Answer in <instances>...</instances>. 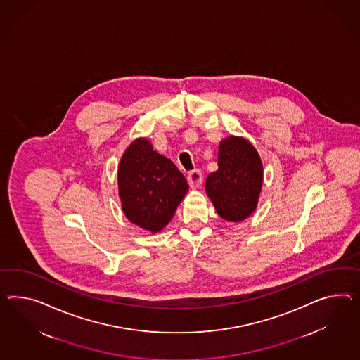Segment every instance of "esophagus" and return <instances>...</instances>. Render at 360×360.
<instances>
[{
  "label": "esophagus",
  "mask_w": 360,
  "mask_h": 360,
  "mask_svg": "<svg viewBox=\"0 0 360 360\" xmlns=\"http://www.w3.org/2000/svg\"><path fill=\"white\" fill-rule=\"evenodd\" d=\"M203 176L202 172L200 169H193L192 172L188 174V183L191 185V188H200L202 185Z\"/></svg>",
  "instance_id": "1"
}]
</instances>
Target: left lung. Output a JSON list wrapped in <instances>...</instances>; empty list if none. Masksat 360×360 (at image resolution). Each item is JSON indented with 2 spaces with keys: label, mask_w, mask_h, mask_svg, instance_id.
I'll return each mask as SVG.
<instances>
[{
  "label": "left lung",
  "mask_w": 360,
  "mask_h": 360,
  "mask_svg": "<svg viewBox=\"0 0 360 360\" xmlns=\"http://www.w3.org/2000/svg\"><path fill=\"white\" fill-rule=\"evenodd\" d=\"M262 181V162L248 139L239 136L221 139L218 169L205 181V191L218 215L235 223L247 219L257 207Z\"/></svg>",
  "instance_id": "left-lung-1"
}]
</instances>
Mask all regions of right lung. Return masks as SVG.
I'll use <instances>...</instances> for the list:
<instances>
[{
    "mask_svg": "<svg viewBox=\"0 0 360 360\" xmlns=\"http://www.w3.org/2000/svg\"><path fill=\"white\" fill-rule=\"evenodd\" d=\"M117 184L125 217L151 233L169 223L189 188L177 167L145 137L134 139L124 151Z\"/></svg>",
    "mask_w": 360,
    "mask_h": 360,
    "instance_id": "obj_1",
    "label": "right lung"
}]
</instances>
